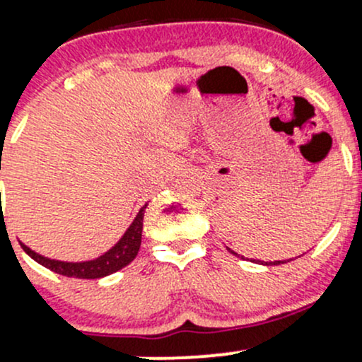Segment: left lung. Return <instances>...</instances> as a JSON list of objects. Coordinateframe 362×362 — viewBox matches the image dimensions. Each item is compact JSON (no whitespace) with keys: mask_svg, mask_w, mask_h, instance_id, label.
<instances>
[{"mask_svg":"<svg viewBox=\"0 0 362 362\" xmlns=\"http://www.w3.org/2000/svg\"><path fill=\"white\" fill-rule=\"evenodd\" d=\"M228 250H230V248H228ZM231 253H233V255H238V253H235L233 250H230ZM240 257V255H238ZM289 262V260H288ZM262 264H264V262H262ZM279 264H286V260L282 262V260H276V262H265V265H279Z\"/></svg>","mask_w":362,"mask_h":362,"instance_id":"8db88e82","label":"left lung"}]
</instances>
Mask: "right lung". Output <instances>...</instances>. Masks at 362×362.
I'll list each match as a JSON object with an SVG mask.
<instances>
[{"mask_svg": "<svg viewBox=\"0 0 362 362\" xmlns=\"http://www.w3.org/2000/svg\"><path fill=\"white\" fill-rule=\"evenodd\" d=\"M144 209H146V204L141 207L136 219L129 226V230L124 233L122 238L119 240V243H115V247H112L109 252L103 253L102 257H98L95 260L73 264V262L47 259V257L39 255V253L30 250L28 247H25L23 243L22 248L27 252V255H30L40 265L51 269L52 272L61 274V276L76 277V279H98V277H105L109 274H114L120 271L122 267H126L138 255L141 247V236H143Z\"/></svg>", "mask_w": 362, "mask_h": 362, "instance_id": "1", "label": "right lung"}]
</instances>
